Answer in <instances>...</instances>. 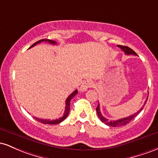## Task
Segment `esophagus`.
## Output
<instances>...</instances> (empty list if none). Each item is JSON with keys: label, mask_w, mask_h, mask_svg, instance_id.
Wrapping results in <instances>:
<instances>
[{"label": "esophagus", "mask_w": 158, "mask_h": 158, "mask_svg": "<svg viewBox=\"0 0 158 158\" xmlns=\"http://www.w3.org/2000/svg\"><path fill=\"white\" fill-rule=\"evenodd\" d=\"M92 86V81L90 80V79H88V80H85L83 81L82 84L80 86V91L84 92L86 91L88 88H90Z\"/></svg>", "instance_id": "1"}]
</instances>
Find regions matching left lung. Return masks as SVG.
<instances>
[{
    "mask_svg": "<svg viewBox=\"0 0 158 158\" xmlns=\"http://www.w3.org/2000/svg\"><path fill=\"white\" fill-rule=\"evenodd\" d=\"M117 46H118L119 48H120L121 50H122L126 54V55H135V56H137V53H136V52L134 51V50H132V49H131L130 48H128V47L122 46V45H117ZM148 97H147V98H146V101H145L144 105H143V106L140 108V109H139V110H138V111H137V113L132 114V115L129 116V117H126V118L119 119H117V120H109V119H106V117H103V116L102 115V114H101L100 108H99V104H98V106L97 107V115H98V117H99V119H100V120L102 121V123H104L105 124L107 125V126H110V127H119V126H125V125L128 124V123L131 122L132 119L135 118V117H137V116L138 115V114L139 113V112H140L141 110L143 109V107H144L145 105H146V102H147Z\"/></svg>",
    "mask_w": 158,
    "mask_h": 158,
    "instance_id": "1",
    "label": "left lung"
}]
</instances>
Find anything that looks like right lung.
I'll use <instances>...</instances> for the list:
<instances>
[{"instance_id": "obj_1", "label": "right lung", "mask_w": 158, "mask_h": 158, "mask_svg": "<svg viewBox=\"0 0 158 158\" xmlns=\"http://www.w3.org/2000/svg\"><path fill=\"white\" fill-rule=\"evenodd\" d=\"M48 42L49 44H56V42L55 41H52V40H50V39H41V40H39V41H36L35 43H34L32 45L31 47H30V48H32V47H34L35 45L39 44V43L41 42ZM78 93V90H74V91L70 94L69 97L67 98L66 101H65V110H64V113L63 114V116L61 117H60L59 119H40V118H37V117H34L36 120L39 121V122L41 123H44V124H49V125H55V124H59V123H60L62 122L63 120H64V119L67 118V117L68 116V114L69 112H70V100H71L73 98L75 97L76 95H77Z\"/></svg>"}]
</instances>
